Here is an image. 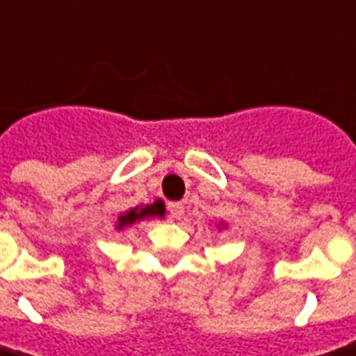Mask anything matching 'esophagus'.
<instances>
[{"label":"esophagus","mask_w":356,"mask_h":356,"mask_svg":"<svg viewBox=\"0 0 356 356\" xmlns=\"http://www.w3.org/2000/svg\"><path fill=\"white\" fill-rule=\"evenodd\" d=\"M168 211L174 219L180 220L184 217V203H168Z\"/></svg>","instance_id":"1"}]
</instances>
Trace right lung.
Masks as SVG:
<instances>
[{"label": "right lung", "mask_w": 356, "mask_h": 356, "mask_svg": "<svg viewBox=\"0 0 356 356\" xmlns=\"http://www.w3.org/2000/svg\"><path fill=\"white\" fill-rule=\"evenodd\" d=\"M164 213V205L163 202L159 200V202H154L153 205H147V207H143V209H131L127 211L126 215H122L120 217V222H118V227L122 229V227H127V225H131V222H136V220L143 219V217H149V215H163Z\"/></svg>", "instance_id": "right-lung-1"}]
</instances>
